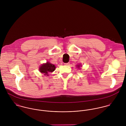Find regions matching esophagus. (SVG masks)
I'll return each mask as SVG.
<instances>
[{
    "mask_svg": "<svg viewBox=\"0 0 126 126\" xmlns=\"http://www.w3.org/2000/svg\"><path fill=\"white\" fill-rule=\"evenodd\" d=\"M64 65L68 66V65H70V63H64Z\"/></svg>",
    "mask_w": 126,
    "mask_h": 126,
    "instance_id": "34e87169",
    "label": "esophagus"
}]
</instances>
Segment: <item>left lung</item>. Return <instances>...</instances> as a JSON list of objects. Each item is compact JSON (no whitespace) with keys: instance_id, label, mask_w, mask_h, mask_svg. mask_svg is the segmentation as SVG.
Masks as SVG:
<instances>
[{"instance_id":"obj_1","label":"left lung","mask_w":126,"mask_h":126,"mask_svg":"<svg viewBox=\"0 0 126 126\" xmlns=\"http://www.w3.org/2000/svg\"><path fill=\"white\" fill-rule=\"evenodd\" d=\"M79 67V65H78V67Z\"/></svg>"}]
</instances>
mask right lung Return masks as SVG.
Wrapping results in <instances>:
<instances>
[{
  "instance_id": "add662e5",
  "label": "right lung",
  "mask_w": 126,
  "mask_h": 126,
  "mask_svg": "<svg viewBox=\"0 0 126 126\" xmlns=\"http://www.w3.org/2000/svg\"><path fill=\"white\" fill-rule=\"evenodd\" d=\"M55 66L52 63L47 62L45 64H43L40 68V71L41 73H45V75H47L49 72H52L55 69Z\"/></svg>"
}]
</instances>
